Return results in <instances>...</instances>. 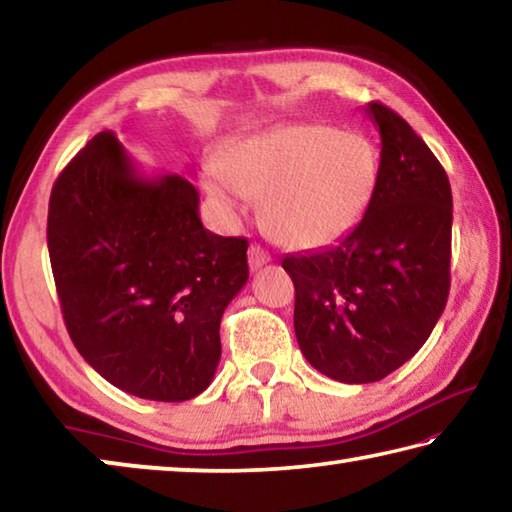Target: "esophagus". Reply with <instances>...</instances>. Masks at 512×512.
<instances>
[{
	"label": "esophagus",
	"instance_id": "esophagus-1",
	"mask_svg": "<svg viewBox=\"0 0 512 512\" xmlns=\"http://www.w3.org/2000/svg\"><path fill=\"white\" fill-rule=\"evenodd\" d=\"M268 262H271V255H268L262 246L253 244L248 248V264H250V268H253V271H257V268H262Z\"/></svg>",
	"mask_w": 512,
	"mask_h": 512
}]
</instances>
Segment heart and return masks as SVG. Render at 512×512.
<instances>
[{
	"instance_id": "heart-1",
	"label": "heart",
	"mask_w": 512,
	"mask_h": 512,
	"mask_svg": "<svg viewBox=\"0 0 512 512\" xmlns=\"http://www.w3.org/2000/svg\"><path fill=\"white\" fill-rule=\"evenodd\" d=\"M207 189L223 203L262 198V219L289 248H323L361 221L379 176L366 135L327 124H291L223 146Z\"/></svg>"
}]
</instances>
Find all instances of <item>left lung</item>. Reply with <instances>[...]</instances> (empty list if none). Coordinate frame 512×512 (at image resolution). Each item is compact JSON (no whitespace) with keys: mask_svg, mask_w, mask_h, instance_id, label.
I'll return each mask as SVG.
<instances>
[{"mask_svg":"<svg viewBox=\"0 0 512 512\" xmlns=\"http://www.w3.org/2000/svg\"><path fill=\"white\" fill-rule=\"evenodd\" d=\"M379 176L363 219L334 246L287 255L300 352L343 384H370L418 352L449 296L452 187L436 155L381 103Z\"/></svg>","mask_w":512,"mask_h":512,"instance_id":"1","label":"left lung"}]
</instances>
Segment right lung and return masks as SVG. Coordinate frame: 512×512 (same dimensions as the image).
<instances>
[{
    "instance_id": "obj_1",
    "label": "right lung",
    "mask_w": 512,
    "mask_h": 512,
    "mask_svg": "<svg viewBox=\"0 0 512 512\" xmlns=\"http://www.w3.org/2000/svg\"><path fill=\"white\" fill-rule=\"evenodd\" d=\"M196 187L146 176L103 131L51 189L47 246L76 350L99 375L153 402L212 384L219 327L248 280V241L203 228Z\"/></svg>"
}]
</instances>
